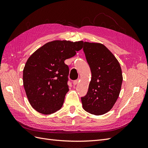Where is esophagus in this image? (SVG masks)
<instances>
[{
	"label": "esophagus",
	"instance_id": "obj_1",
	"mask_svg": "<svg viewBox=\"0 0 148 148\" xmlns=\"http://www.w3.org/2000/svg\"><path fill=\"white\" fill-rule=\"evenodd\" d=\"M79 82V79H77V80H75V81L73 82V84L74 85V86H75V85H77Z\"/></svg>",
	"mask_w": 148,
	"mask_h": 148
}]
</instances>
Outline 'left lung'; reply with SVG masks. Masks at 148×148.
<instances>
[{
	"instance_id": "left-lung-1",
	"label": "left lung",
	"mask_w": 148,
	"mask_h": 148,
	"mask_svg": "<svg viewBox=\"0 0 148 148\" xmlns=\"http://www.w3.org/2000/svg\"><path fill=\"white\" fill-rule=\"evenodd\" d=\"M83 51L91 71L88 92L82 97L83 109L96 115H103L117 101L123 81L119 62L100 43L83 42Z\"/></svg>"
}]
</instances>
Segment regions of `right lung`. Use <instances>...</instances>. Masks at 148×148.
<instances>
[{"label":"right lung","instance_id":"add662e5","mask_svg":"<svg viewBox=\"0 0 148 148\" xmlns=\"http://www.w3.org/2000/svg\"><path fill=\"white\" fill-rule=\"evenodd\" d=\"M83 41H53L31 55L23 69V81L28 101L43 114L61 109L69 91V66L64 61L83 48Z\"/></svg>","mask_w":148,"mask_h":148}]
</instances>
